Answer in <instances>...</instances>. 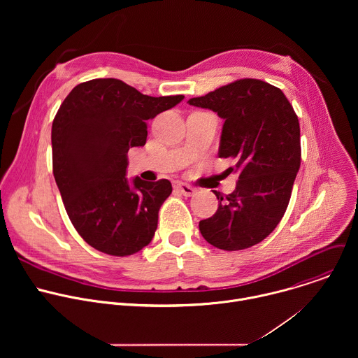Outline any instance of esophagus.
<instances>
[{"mask_svg": "<svg viewBox=\"0 0 358 358\" xmlns=\"http://www.w3.org/2000/svg\"><path fill=\"white\" fill-rule=\"evenodd\" d=\"M174 188L177 189V191H180L182 195H185V196H192L195 192H196V189L194 188V187H191V185H188V184H185V182H181V181H176L174 182Z\"/></svg>", "mask_w": 358, "mask_h": 358, "instance_id": "esophagus-1", "label": "esophagus"}]
</instances>
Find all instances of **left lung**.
Returning <instances> with one entry per match:
<instances>
[{
	"instance_id": "left-lung-1",
	"label": "left lung",
	"mask_w": 358,
	"mask_h": 358,
	"mask_svg": "<svg viewBox=\"0 0 358 358\" xmlns=\"http://www.w3.org/2000/svg\"><path fill=\"white\" fill-rule=\"evenodd\" d=\"M191 106L224 119L218 156L234 159V192L214 191L218 210L199 221L208 243L241 250L264 241L280 222L300 167L299 119L283 92L259 79H239L201 97Z\"/></svg>"
}]
</instances>
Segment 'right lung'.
Returning a JSON list of instances; mask_svg holds the SVG:
<instances>
[{"label":"right lung","instance_id":"1","mask_svg":"<svg viewBox=\"0 0 358 358\" xmlns=\"http://www.w3.org/2000/svg\"><path fill=\"white\" fill-rule=\"evenodd\" d=\"M182 99L147 96L113 78L79 83L65 97L50 136L54 177L71 222L94 249L127 257L155 236L173 187L129 182L127 151L145 144L150 119Z\"/></svg>","mask_w":358,"mask_h":358}]
</instances>
